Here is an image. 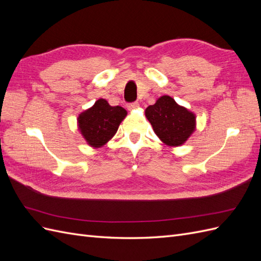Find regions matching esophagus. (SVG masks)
Returning a JSON list of instances; mask_svg holds the SVG:
<instances>
[{
	"instance_id": "34e87169",
	"label": "esophagus",
	"mask_w": 261,
	"mask_h": 261,
	"mask_svg": "<svg viewBox=\"0 0 261 261\" xmlns=\"http://www.w3.org/2000/svg\"><path fill=\"white\" fill-rule=\"evenodd\" d=\"M138 107H139L138 102H133V103H128V105H127V109L129 110V111H132V110L137 109Z\"/></svg>"
}]
</instances>
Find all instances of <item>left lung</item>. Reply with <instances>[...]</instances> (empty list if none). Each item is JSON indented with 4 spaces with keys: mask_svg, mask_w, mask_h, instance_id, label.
<instances>
[{
    "mask_svg": "<svg viewBox=\"0 0 261 261\" xmlns=\"http://www.w3.org/2000/svg\"><path fill=\"white\" fill-rule=\"evenodd\" d=\"M147 120L155 135L164 145H184L196 130V115L185 107L176 103L170 96H162L145 110Z\"/></svg>",
    "mask_w": 261,
    "mask_h": 261,
    "instance_id": "8db88e82",
    "label": "left lung"
}]
</instances>
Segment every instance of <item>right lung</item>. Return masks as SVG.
<instances>
[{
    "label": "right lung",
    "mask_w": 261,
    "mask_h": 261,
    "mask_svg": "<svg viewBox=\"0 0 261 261\" xmlns=\"http://www.w3.org/2000/svg\"><path fill=\"white\" fill-rule=\"evenodd\" d=\"M126 115L127 111L124 108L112 107L106 99H98L91 108L78 115V130L87 144L97 149L113 138Z\"/></svg>",
    "instance_id": "add662e5"
}]
</instances>
